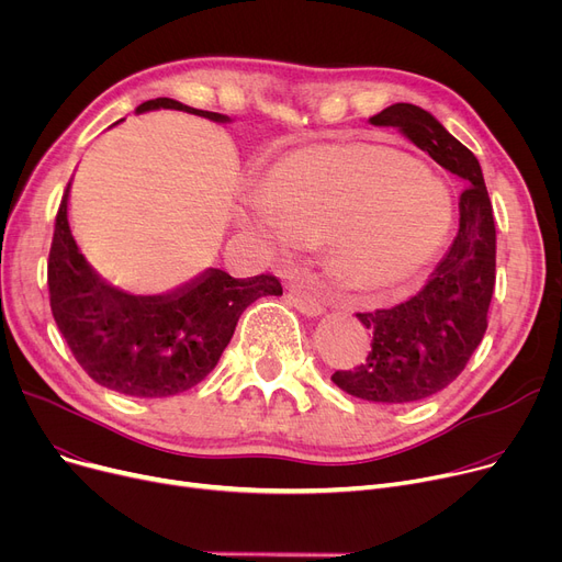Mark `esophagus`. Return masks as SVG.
Wrapping results in <instances>:
<instances>
[{
  "instance_id": "1",
  "label": "esophagus",
  "mask_w": 562,
  "mask_h": 562,
  "mask_svg": "<svg viewBox=\"0 0 562 562\" xmlns=\"http://www.w3.org/2000/svg\"><path fill=\"white\" fill-rule=\"evenodd\" d=\"M286 299L293 307H296L303 314H307V316H318L323 312V305L312 296V293L303 291L301 286H291L289 293H286Z\"/></svg>"
}]
</instances>
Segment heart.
Instances as JSON below:
<instances>
[{"label": "heart", "mask_w": 562, "mask_h": 562, "mask_svg": "<svg viewBox=\"0 0 562 562\" xmlns=\"http://www.w3.org/2000/svg\"><path fill=\"white\" fill-rule=\"evenodd\" d=\"M271 250L328 239L335 271L356 286L415 276L451 225L447 187L390 147L335 143L280 161L239 214Z\"/></svg>", "instance_id": "b5f03b06"}]
</instances>
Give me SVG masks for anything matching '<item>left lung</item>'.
I'll use <instances>...</instances> for the list:
<instances>
[{"label": "left lung", "instance_id": "8db88e82", "mask_svg": "<svg viewBox=\"0 0 562 562\" xmlns=\"http://www.w3.org/2000/svg\"><path fill=\"white\" fill-rule=\"evenodd\" d=\"M369 123L396 127L441 168L469 182L458 202L456 239L426 286L394 307L358 312L373 333L369 356L358 367L333 373L335 385L350 396L412 403L449 387L483 341L496 282V227L479 159L435 115L398 102Z\"/></svg>", "mask_w": 562, "mask_h": 562}]
</instances>
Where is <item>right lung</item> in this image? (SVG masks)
<instances>
[{
    "mask_svg": "<svg viewBox=\"0 0 562 562\" xmlns=\"http://www.w3.org/2000/svg\"><path fill=\"white\" fill-rule=\"evenodd\" d=\"M177 109L216 123L229 117L170 98L136 111ZM68 193L56 212L47 259L49 307L79 367L98 385L134 398H166L195 387L229 344L236 321L261 296H282L276 276L236 280L210 269L164 296H130L106 284L79 252L68 225Z\"/></svg>",
    "mask_w": 562,
    "mask_h": 562,
    "instance_id": "obj_1",
    "label": "right lung"
}]
</instances>
